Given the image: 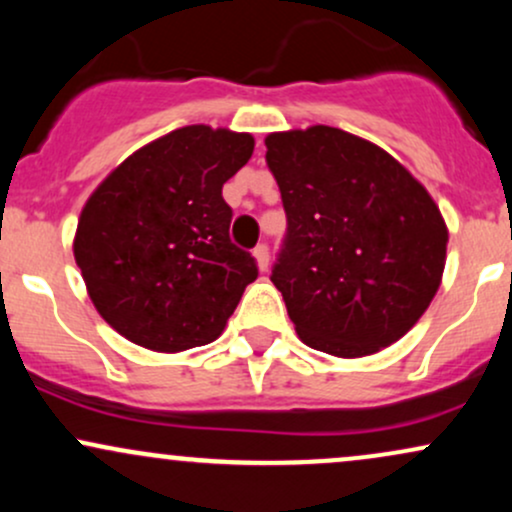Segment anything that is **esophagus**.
<instances>
[{
    "label": "esophagus",
    "mask_w": 512,
    "mask_h": 512,
    "mask_svg": "<svg viewBox=\"0 0 512 512\" xmlns=\"http://www.w3.org/2000/svg\"><path fill=\"white\" fill-rule=\"evenodd\" d=\"M252 255H255V262H257V267H260V272H264V269L269 267V248L267 245H257L255 250H252Z\"/></svg>",
    "instance_id": "34e87169"
}]
</instances>
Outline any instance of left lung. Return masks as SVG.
<instances>
[{
	"instance_id": "left-lung-1",
	"label": "left lung",
	"mask_w": 512,
	"mask_h": 512,
	"mask_svg": "<svg viewBox=\"0 0 512 512\" xmlns=\"http://www.w3.org/2000/svg\"><path fill=\"white\" fill-rule=\"evenodd\" d=\"M286 236L272 281L305 344L368 356L402 339L443 279L448 226L380 146L315 125L264 139Z\"/></svg>"
}]
</instances>
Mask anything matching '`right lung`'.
Listing matches in <instances>:
<instances>
[{"mask_svg": "<svg viewBox=\"0 0 512 512\" xmlns=\"http://www.w3.org/2000/svg\"><path fill=\"white\" fill-rule=\"evenodd\" d=\"M252 134L180 127L142 146L88 197L74 260L113 330L151 351L214 342L257 279L228 236L223 182L250 161Z\"/></svg>", "mask_w": 512, "mask_h": 512, "instance_id": "right-lung-1", "label": "right lung"}]
</instances>
